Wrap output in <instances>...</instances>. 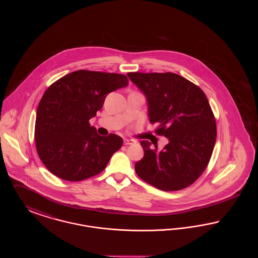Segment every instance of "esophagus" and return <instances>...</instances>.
<instances>
[{"mask_svg": "<svg viewBox=\"0 0 258 258\" xmlns=\"http://www.w3.org/2000/svg\"><path fill=\"white\" fill-rule=\"evenodd\" d=\"M135 140H133V139H124L123 140V144L124 145H132V144H135Z\"/></svg>", "mask_w": 258, "mask_h": 258, "instance_id": "obj_1", "label": "esophagus"}]
</instances>
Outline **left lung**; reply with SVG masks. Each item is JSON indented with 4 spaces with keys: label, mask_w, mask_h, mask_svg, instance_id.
Listing matches in <instances>:
<instances>
[{
    "label": "left lung",
    "mask_w": 258,
    "mask_h": 258,
    "mask_svg": "<svg viewBox=\"0 0 258 258\" xmlns=\"http://www.w3.org/2000/svg\"><path fill=\"white\" fill-rule=\"evenodd\" d=\"M145 95L150 123L168 139L160 151L141 141L142 160L136 174L148 184L165 190H180L195 183L206 169L217 138L215 116L204 92L184 77L172 73H128Z\"/></svg>",
    "instance_id": "obj_1"
}]
</instances>
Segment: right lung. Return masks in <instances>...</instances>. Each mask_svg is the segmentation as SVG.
<instances>
[{
    "mask_svg": "<svg viewBox=\"0 0 258 258\" xmlns=\"http://www.w3.org/2000/svg\"><path fill=\"white\" fill-rule=\"evenodd\" d=\"M127 85L123 74L80 70L48 87L37 106L35 141L52 174L78 182L103 171L123 139L114 134L100 136L89 120L102 108L108 93Z\"/></svg>",
    "mask_w": 258,
    "mask_h": 258,
    "instance_id": "right-lung-1",
    "label": "right lung"
}]
</instances>
